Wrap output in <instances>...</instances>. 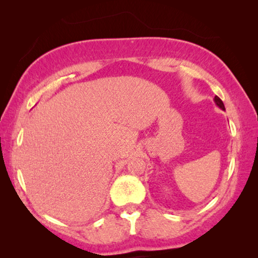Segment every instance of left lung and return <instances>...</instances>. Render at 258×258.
<instances>
[{
  "label": "left lung",
  "instance_id": "left-lung-1",
  "mask_svg": "<svg viewBox=\"0 0 258 258\" xmlns=\"http://www.w3.org/2000/svg\"><path fill=\"white\" fill-rule=\"evenodd\" d=\"M214 101H215V103H216L218 107H220L222 110H225V108H224V104H223V102H222V100L218 96H215V98H214Z\"/></svg>",
  "mask_w": 258,
  "mask_h": 258
}]
</instances>
